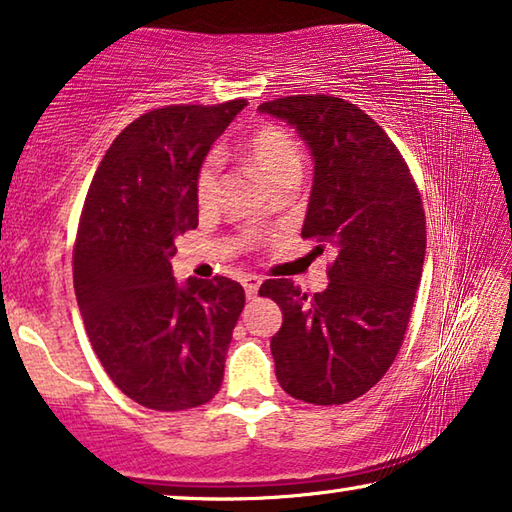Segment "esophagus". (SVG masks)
Wrapping results in <instances>:
<instances>
[{"label":"esophagus","mask_w":512,"mask_h":512,"mask_svg":"<svg viewBox=\"0 0 512 512\" xmlns=\"http://www.w3.org/2000/svg\"><path fill=\"white\" fill-rule=\"evenodd\" d=\"M259 285H262V278H259V275H246V278H243V289H246L248 298L257 296Z\"/></svg>","instance_id":"esophagus-1"}]
</instances>
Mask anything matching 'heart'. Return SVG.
I'll return each instance as SVG.
<instances>
[{"mask_svg":"<svg viewBox=\"0 0 512 512\" xmlns=\"http://www.w3.org/2000/svg\"><path fill=\"white\" fill-rule=\"evenodd\" d=\"M246 157L250 159L262 177L273 184L280 177L291 173H303V152L300 145L285 129L266 125L250 134V139L243 145ZM218 175H221V159L216 154L202 161L196 175V198L202 207L212 205L218 196Z\"/></svg>","mask_w":512,"mask_h":512,"instance_id":"heart-1","label":"heart"}]
</instances>
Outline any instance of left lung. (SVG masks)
I'll return each instance as SVG.
<instances>
[{
  "label": "left lung",
  "mask_w": 512,
  "mask_h": 512,
  "mask_svg": "<svg viewBox=\"0 0 512 512\" xmlns=\"http://www.w3.org/2000/svg\"><path fill=\"white\" fill-rule=\"evenodd\" d=\"M307 143L314 182L300 237L332 248L328 287L307 298L291 280L259 294L282 310L275 376L298 401L339 405L385 376L403 344L426 255V216L401 152L355 104L289 95L259 104Z\"/></svg>",
  "instance_id": "8db88e82"
}]
</instances>
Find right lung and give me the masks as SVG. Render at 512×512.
Returning <instances> with one entry per match:
<instances>
[{
	"instance_id": "add662e5",
	"label": "right lung",
	"mask_w": 512,
	"mask_h": 512,
	"mask_svg": "<svg viewBox=\"0 0 512 512\" xmlns=\"http://www.w3.org/2000/svg\"><path fill=\"white\" fill-rule=\"evenodd\" d=\"M246 104L143 113L88 189L72 262L79 312L109 378L150 410L198 408L223 383L246 294L221 275L177 285L170 257L175 239L198 227V168Z\"/></svg>"
}]
</instances>
